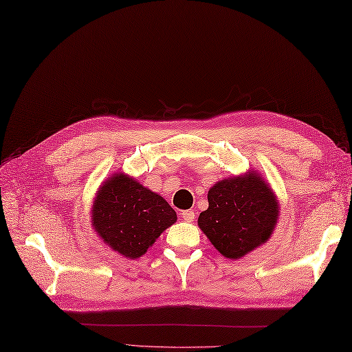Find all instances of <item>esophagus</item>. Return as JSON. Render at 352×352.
<instances>
[{
  "mask_svg": "<svg viewBox=\"0 0 352 352\" xmlns=\"http://www.w3.org/2000/svg\"><path fill=\"white\" fill-rule=\"evenodd\" d=\"M180 214H182V218L188 222H192L193 219H195V212H192V210H184Z\"/></svg>",
  "mask_w": 352,
  "mask_h": 352,
  "instance_id": "esophagus-1",
  "label": "esophagus"
}]
</instances>
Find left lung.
<instances>
[{"mask_svg": "<svg viewBox=\"0 0 352 352\" xmlns=\"http://www.w3.org/2000/svg\"><path fill=\"white\" fill-rule=\"evenodd\" d=\"M207 198L208 208L199 214L198 226L223 257L241 258L272 234L278 204L254 172L214 184Z\"/></svg>", "mask_w": 352, "mask_h": 352, "instance_id": "1", "label": "left lung"}]
</instances>
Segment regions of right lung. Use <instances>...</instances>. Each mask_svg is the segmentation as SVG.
Here are the masks:
<instances>
[{
  "label": "right lung",
  "mask_w": 352,
  "mask_h": 352,
  "mask_svg": "<svg viewBox=\"0 0 352 352\" xmlns=\"http://www.w3.org/2000/svg\"><path fill=\"white\" fill-rule=\"evenodd\" d=\"M175 221L177 213L166 201L124 174L101 186L92 210L96 233L129 258L145 254Z\"/></svg>",
  "instance_id": "add662e5"
}]
</instances>
